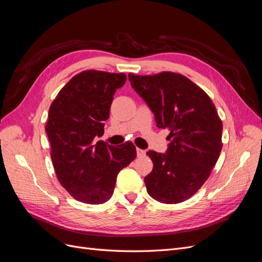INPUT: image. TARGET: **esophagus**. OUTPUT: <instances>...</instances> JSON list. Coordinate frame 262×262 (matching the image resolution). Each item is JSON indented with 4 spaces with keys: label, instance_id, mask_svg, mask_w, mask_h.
I'll return each mask as SVG.
<instances>
[{
    "label": "esophagus",
    "instance_id": "esophagus-1",
    "mask_svg": "<svg viewBox=\"0 0 262 262\" xmlns=\"http://www.w3.org/2000/svg\"><path fill=\"white\" fill-rule=\"evenodd\" d=\"M145 154H146V152H145L144 149L137 148V155H138V157H143V156H145Z\"/></svg>",
    "mask_w": 262,
    "mask_h": 262
}]
</instances>
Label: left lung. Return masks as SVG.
<instances>
[{"label": "left lung", "instance_id": "obj_1", "mask_svg": "<svg viewBox=\"0 0 262 262\" xmlns=\"http://www.w3.org/2000/svg\"><path fill=\"white\" fill-rule=\"evenodd\" d=\"M129 81L152 110L157 128L169 130L166 152L146 153L153 162L144 178L147 193L162 203L184 202L201 188L219 160L223 124L216 108L181 74L130 73Z\"/></svg>", "mask_w": 262, "mask_h": 262}]
</instances>
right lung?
<instances>
[{"mask_svg": "<svg viewBox=\"0 0 262 262\" xmlns=\"http://www.w3.org/2000/svg\"><path fill=\"white\" fill-rule=\"evenodd\" d=\"M123 73L84 71L73 76L49 109L46 132L51 160L62 187L74 199L101 204L114 193L119 171L137 157L130 142L117 147L98 141Z\"/></svg>", "mask_w": 262, "mask_h": 262, "instance_id": "add662e5", "label": "right lung"}]
</instances>
